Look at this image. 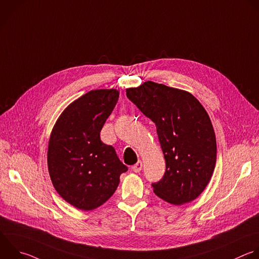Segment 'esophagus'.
Returning <instances> with one entry per match:
<instances>
[{
	"label": "esophagus",
	"instance_id": "1",
	"mask_svg": "<svg viewBox=\"0 0 259 259\" xmlns=\"http://www.w3.org/2000/svg\"><path fill=\"white\" fill-rule=\"evenodd\" d=\"M142 168V161L141 160H138L133 166H132V169L133 171H135V173H139V171L141 170Z\"/></svg>",
	"mask_w": 259,
	"mask_h": 259
}]
</instances>
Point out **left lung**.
<instances>
[{
    "label": "left lung",
    "mask_w": 259,
    "mask_h": 259,
    "mask_svg": "<svg viewBox=\"0 0 259 259\" xmlns=\"http://www.w3.org/2000/svg\"><path fill=\"white\" fill-rule=\"evenodd\" d=\"M127 98L156 126L165 159L154 193L180 205L198 197L207 186L217 160V141L210 119L189 93L146 81L126 90Z\"/></svg>",
    "instance_id": "left-lung-1"
}]
</instances>
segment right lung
Masks as SVG:
<instances>
[{
  "mask_svg": "<svg viewBox=\"0 0 259 259\" xmlns=\"http://www.w3.org/2000/svg\"><path fill=\"white\" fill-rule=\"evenodd\" d=\"M118 99L116 90L85 94L67 107L52 131L50 177L57 192L76 208L92 210L104 204L128 169L100 135Z\"/></svg>",
  "mask_w": 259,
  "mask_h": 259,
  "instance_id": "obj_1",
  "label": "right lung"
}]
</instances>
